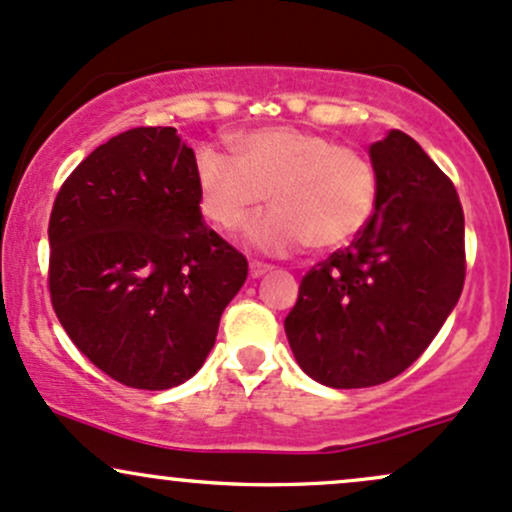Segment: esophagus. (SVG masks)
<instances>
[{
  "mask_svg": "<svg viewBox=\"0 0 512 512\" xmlns=\"http://www.w3.org/2000/svg\"><path fill=\"white\" fill-rule=\"evenodd\" d=\"M271 271V266H268V263H261V261H251V266H249V273H251V278H261L263 273H268Z\"/></svg>",
  "mask_w": 512,
  "mask_h": 512,
  "instance_id": "esophagus-1",
  "label": "esophagus"
}]
</instances>
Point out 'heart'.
<instances>
[{"label": "heart", "mask_w": 512, "mask_h": 512, "mask_svg": "<svg viewBox=\"0 0 512 512\" xmlns=\"http://www.w3.org/2000/svg\"><path fill=\"white\" fill-rule=\"evenodd\" d=\"M239 159L215 147L195 157L200 208L212 225L237 227L266 203L275 208L246 222L244 237L268 254L346 246L370 222L380 193L365 152L321 132L261 128L237 140Z\"/></svg>", "instance_id": "b5f03b06"}]
</instances>
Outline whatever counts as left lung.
<instances>
[{"label":"left lung","instance_id":"8db88e82","mask_svg":"<svg viewBox=\"0 0 512 512\" xmlns=\"http://www.w3.org/2000/svg\"><path fill=\"white\" fill-rule=\"evenodd\" d=\"M380 193L363 232L309 268L285 333L297 363L333 389L394 380L462 295L464 212L455 183L413 137L370 147Z\"/></svg>","mask_w":512,"mask_h":512}]
</instances>
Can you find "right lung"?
<instances>
[{"mask_svg": "<svg viewBox=\"0 0 512 512\" xmlns=\"http://www.w3.org/2000/svg\"><path fill=\"white\" fill-rule=\"evenodd\" d=\"M50 302L108 377L171 389L200 370L249 263L200 215L176 128H132L67 176L50 212Z\"/></svg>", "mask_w": 512, "mask_h": 512, "instance_id": "add662e5", "label": "right lung"}]
</instances>
